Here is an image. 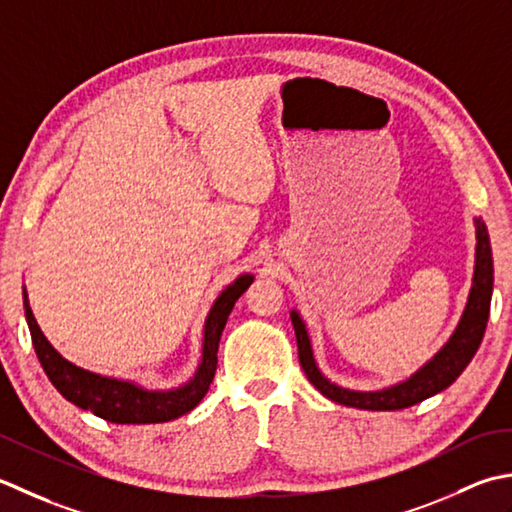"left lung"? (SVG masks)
<instances>
[{"mask_svg":"<svg viewBox=\"0 0 512 512\" xmlns=\"http://www.w3.org/2000/svg\"><path fill=\"white\" fill-rule=\"evenodd\" d=\"M475 236V274L460 325L455 327L453 336L448 338L444 347L437 351L422 369H417L409 380L393 384L389 389L351 391L327 380L325 375L320 373L314 360V351H311L305 322H302L296 309L291 311V325H294L298 342V360L300 367L305 369L309 382L314 384L325 398L364 411L409 409V406L431 398V395L444 391L446 387H451V384L460 378V373L468 367V362L473 360L479 344H482L490 311V296H493V252H490L488 229L482 223V218H475Z\"/></svg>","mask_w":512,"mask_h":512,"instance_id":"1","label":"left lung"}]
</instances>
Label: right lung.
Wrapping results in <instances>:
<instances>
[{
  "label": "right lung",
  "instance_id": "add662e5",
  "mask_svg": "<svg viewBox=\"0 0 512 512\" xmlns=\"http://www.w3.org/2000/svg\"><path fill=\"white\" fill-rule=\"evenodd\" d=\"M254 276L243 274L238 276L232 285L221 291V296L210 309L205 320L203 331V358L194 378L185 382L179 389L170 391H150L139 384L117 378H106V375L92 373L68 362L57 349L46 340L41 333L33 309L28 305V296L24 289V309L30 336H33V347L37 358L44 367L48 380L55 384V389L64 395L72 404H77L83 411H92L103 420L114 424H156L170 422L190 413L194 406L205 398L207 389L214 380L216 373V353L221 333L225 329L227 316L232 314L236 300L245 294V289L252 285Z\"/></svg>",
  "mask_w": 512,
  "mask_h": 512
}]
</instances>
